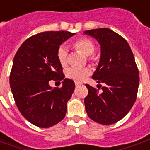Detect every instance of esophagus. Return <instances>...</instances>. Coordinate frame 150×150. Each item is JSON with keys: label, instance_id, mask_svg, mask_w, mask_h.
Wrapping results in <instances>:
<instances>
[{"label": "esophagus", "instance_id": "obj_1", "mask_svg": "<svg viewBox=\"0 0 150 150\" xmlns=\"http://www.w3.org/2000/svg\"><path fill=\"white\" fill-rule=\"evenodd\" d=\"M79 85H80V83H77V82H75V86H76V87H78V86H79Z\"/></svg>", "mask_w": 150, "mask_h": 150}]
</instances>
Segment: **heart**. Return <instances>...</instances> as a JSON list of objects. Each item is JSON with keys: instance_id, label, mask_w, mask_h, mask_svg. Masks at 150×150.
Returning <instances> with one entry per match:
<instances>
[{"instance_id": "1", "label": "heart", "mask_w": 150, "mask_h": 150, "mask_svg": "<svg viewBox=\"0 0 150 150\" xmlns=\"http://www.w3.org/2000/svg\"><path fill=\"white\" fill-rule=\"evenodd\" d=\"M72 46L76 50H78L82 54L89 57L90 60H94V57L91 56L94 52L95 46L94 42L88 38H80L76 39L72 43ZM57 58L59 60L60 65L66 67L68 62V53L66 46H60L57 50ZM91 74V70L89 67H83V68H75L71 67L67 70V77L70 79H72L75 82H83L85 80L88 75Z\"/></svg>"}]
</instances>
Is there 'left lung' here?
Instances as JSON below:
<instances>
[{
    "mask_svg": "<svg viewBox=\"0 0 150 150\" xmlns=\"http://www.w3.org/2000/svg\"><path fill=\"white\" fill-rule=\"evenodd\" d=\"M97 40L101 48L100 60L92 79L104 83L102 93L86 84L88 94L85 109L92 120L112 125L122 119L134 104L139 86V71L132 50L125 38L108 28L86 30Z\"/></svg>",
    "mask_w": 150,
    "mask_h": 150,
    "instance_id": "left-lung-1",
    "label": "left lung"
}]
</instances>
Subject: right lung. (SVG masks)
<instances>
[{
  "mask_svg": "<svg viewBox=\"0 0 150 150\" xmlns=\"http://www.w3.org/2000/svg\"><path fill=\"white\" fill-rule=\"evenodd\" d=\"M75 34L42 32L25 40L15 54L9 75L12 93L21 115L38 127L49 128L65 117L67 103L75 87L73 80L64 79L57 50ZM50 80H63V86L52 88Z\"/></svg>",
  "mask_w": 150,
  "mask_h": 150,
  "instance_id": "1",
  "label": "right lung"
}]
</instances>
